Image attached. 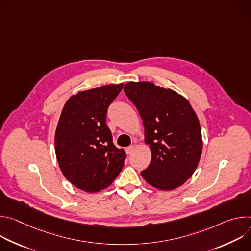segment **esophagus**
I'll return each instance as SVG.
<instances>
[{
  "instance_id": "34e87169",
  "label": "esophagus",
  "mask_w": 251,
  "mask_h": 251,
  "mask_svg": "<svg viewBox=\"0 0 251 251\" xmlns=\"http://www.w3.org/2000/svg\"><path fill=\"white\" fill-rule=\"evenodd\" d=\"M134 149H135V147H134L133 145L127 147V148H126V153H127V155H131V154L134 152Z\"/></svg>"
}]
</instances>
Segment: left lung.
<instances>
[{
  "mask_svg": "<svg viewBox=\"0 0 251 251\" xmlns=\"http://www.w3.org/2000/svg\"><path fill=\"white\" fill-rule=\"evenodd\" d=\"M124 91L139 111L152 153L142 176L164 191L182 186L196 171L202 150L200 121L190 102L147 81L128 82Z\"/></svg>",
  "mask_w": 251,
  "mask_h": 251,
  "instance_id": "1",
  "label": "left lung"
}]
</instances>
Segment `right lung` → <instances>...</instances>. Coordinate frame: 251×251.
Instances as JSON below:
<instances>
[{"instance_id": "add662e5", "label": "right lung", "mask_w": 251, "mask_h": 251, "mask_svg": "<svg viewBox=\"0 0 251 251\" xmlns=\"http://www.w3.org/2000/svg\"><path fill=\"white\" fill-rule=\"evenodd\" d=\"M123 83L79 91L65 102L57 123L55 155L63 176L76 188L97 193L121 172L126 153L115 147L106 125L107 108Z\"/></svg>"}]
</instances>
